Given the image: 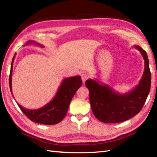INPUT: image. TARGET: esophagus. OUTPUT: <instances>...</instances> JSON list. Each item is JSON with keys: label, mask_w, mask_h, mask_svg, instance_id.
Masks as SVG:
<instances>
[{"label": "esophagus", "mask_w": 157, "mask_h": 157, "mask_svg": "<svg viewBox=\"0 0 157 157\" xmlns=\"http://www.w3.org/2000/svg\"><path fill=\"white\" fill-rule=\"evenodd\" d=\"M88 75L87 73H83L82 75H81V78H82V82H84L86 80L88 79Z\"/></svg>", "instance_id": "esophagus-1"}]
</instances>
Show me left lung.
<instances>
[{
    "label": "left lung",
    "mask_w": 157,
    "mask_h": 157,
    "mask_svg": "<svg viewBox=\"0 0 157 157\" xmlns=\"http://www.w3.org/2000/svg\"><path fill=\"white\" fill-rule=\"evenodd\" d=\"M144 59V72L139 84L130 91L120 94L99 80L88 79L90 102L94 115L105 123H117L130 119L139 113L148 96L151 82L148 56L140 46L135 45Z\"/></svg>",
    "instance_id": "1"
}]
</instances>
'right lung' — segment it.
Masks as SVG:
<instances>
[{"label":"right lung","instance_id":"1","mask_svg":"<svg viewBox=\"0 0 157 157\" xmlns=\"http://www.w3.org/2000/svg\"><path fill=\"white\" fill-rule=\"evenodd\" d=\"M29 44H35L38 46L44 47L43 45L34 40L27 41L24 46ZM15 56L16 54H14L12 61L10 73L9 77V86H10L12 94V76L13 63ZM82 83V80L80 76H75V77L64 78L54 98L49 103L40 109H27L21 106L20 104H17L23 113L33 122L46 125L58 124L65 117L71 99L78 89L81 86Z\"/></svg>","mask_w":157,"mask_h":157}]
</instances>
